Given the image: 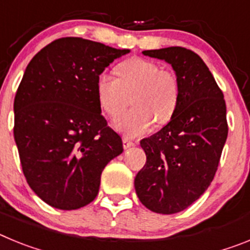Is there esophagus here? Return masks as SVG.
<instances>
[{
  "instance_id": "obj_1",
  "label": "esophagus",
  "mask_w": 250,
  "mask_h": 250,
  "mask_svg": "<svg viewBox=\"0 0 250 250\" xmlns=\"http://www.w3.org/2000/svg\"><path fill=\"white\" fill-rule=\"evenodd\" d=\"M134 143H132L131 140H129V139L127 138H124L123 139V146H124V149L126 150V149H130V147L131 146H134Z\"/></svg>"
}]
</instances>
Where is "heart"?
I'll return each instance as SVG.
<instances>
[{
	"mask_svg": "<svg viewBox=\"0 0 250 250\" xmlns=\"http://www.w3.org/2000/svg\"><path fill=\"white\" fill-rule=\"evenodd\" d=\"M118 77L103 72L96 79V94L101 109L116 118L129 105L131 110L120 116L115 127L135 138L149 131L154 123L170 121L178 107L180 85L175 72L161 70L150 60L134 57L116 67Z\"/></svg>",
	"mask_w": 250,
	"mask_h": 250,
	"instance_id": "b5f03b06",
	"label": "heart"
}]
</instances>
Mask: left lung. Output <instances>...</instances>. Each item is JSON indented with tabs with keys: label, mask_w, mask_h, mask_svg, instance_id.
I'll return each mask as SVG.
<instances>
[{
	"label": "left lung",
	"mask_w": 250,
	"mask_h": 250,
	"mask_svg": "<svg viewBox=\"0 0 250 250\" xmlns=\"http://www.w3.org/2000/svg\"><path fill=\"white\" fill-rule=\"evenodd\" d=\"M143 55L173 67L180 95L169 123L140 141L146 164L134 185L149 210L175 214L199 199L213 182L228 136L227 106L213 75L195 52L167 47Z\"/></svg>",
	"instance_id": "left-lung-1"
}]
</instances>
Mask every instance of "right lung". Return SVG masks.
Wrapping results in <instances>:
<instances>
[{
  "label": "right lung",
  "mask_w": 250,
  "mask_h": 250,
  "mask_svg": "<svg viewBox=\"0 0 250 250\" xmlns=\"http://www.w3.org/2000/svg\"><path fill=\"white\" fill-rule=\"evenodd\" d=\"M80 37L37 52L17 89L13 135L28 185L46 204L79 209L96 198L104 167L123 152L101 115L96 79L129 54Z\"/></svg>",
  "instance_id": "right-lung-1"
}]
</instances>
